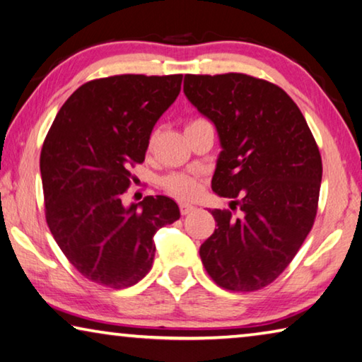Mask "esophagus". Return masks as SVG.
<instances>
[{
  "instance_id": "obj_1",
  "label": "esophagus",
  "mask_w": 362,
  "mask_h": 362,
  "mask_svg": "<svg viewBox=\"0 0 362 362\" xmlns=\"http://www.w3.org/2000/svg\"><path fill=\"white\" fill-rule=\"evenodd\" d=\"M192 211H194V206H193V204H188V203H180V212H182V216H187V214H190Z\"/></svg>"
}]
</instances>
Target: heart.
Wrapping results in <instances>:
<instances>
[{"label": "heart", "mask_w": 362, "mask_h": 362, "mask_svg": "<svg viewBox=\"0 0 362 362\" xmlns=\"http://www.w3.org/2000/svg\"><path fill=\"white\" fill-rule=\"evenodd\" d=\"M198 120H203V119H194V120H192V122H188L187 125L198 122ZM153 141L154 140L151 136L150 141H148V150H151L153 148ZM163 183H164L165 190L180 199H190L193 197H197L199 192L198 177L190 175V174H182V172H175V174L168 175Z\"/></svg>", "instance_id": "b5f03b06"}]
</instances>
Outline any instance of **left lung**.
<instances>
[{"label":"left lung","instance_id":"1","mask_svg":"<svg viewBox=\"0 0 362 362\" xmlns=\"http://www.w3.org/2000/svg\"><path fill=\"white\" fill-rule=\"evenodd\" d=\"M183 91L214 122L222 151L211 187L238 218L214 209L199 248L206 272L230 291L261 290L301 248L317 214L322 159L306 119L285 91L246 74H187Z\"/></svg>","mask_w":362,"mask_h":362}]
</instances>
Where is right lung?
Instances as JSON below:
<instances>
[{
	"mask_svg": "<svg viewBox=\"0 0 362 362\" xmlns=\"http://www.w3.org/2000/svg\"><path fill=\"white\" fill-rule=\"evenodd\" d=\"M182 74L90 80L57 112L40 154L45 216L62 253L91 282L127 288L150 272L153 237L180 217L168 197L122 204L130 169L180 93Z\"/></svg>",
	"mask_w": 362,
	"mask_h": 362,
	"instance_id": "obj_1",
	"label": "right lung"
}]
</instances>
